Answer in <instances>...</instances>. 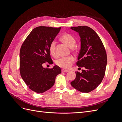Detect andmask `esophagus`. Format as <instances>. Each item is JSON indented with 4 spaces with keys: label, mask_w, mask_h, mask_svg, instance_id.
Wrapping results in <instances>:
<instances>
[{
    "label": "esophagus",
    "mask_w": 122,
    "mask_h": 122,
    "mask_svg": "<svg viewBox=\"0 0 122 122\" xmlns=\"http://www.w3.org/2000/svg\"><path fill=\"white\" fill-rule=\"evenodd\" d=\"M69 71V70H65V69H62L61 70V72L62 73H67V72H68Z\"/></svg>",
    "instance_id": "esophagus-1"
}]
</instances>
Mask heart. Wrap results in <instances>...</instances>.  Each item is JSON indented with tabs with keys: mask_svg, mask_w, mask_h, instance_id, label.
<instances>
[{
	"mask_svg": "<svg viewBox=\"0 0 122 122\" xmlns=\"http://www.w3.org/2000/svg\"><path fill=\"white\" fill-rule=\"evenodd\" d=\"M61 40L62 42L66 44L68 47L71 48L72 51L76 50L75 45L76 41L74 36L68 33H65L62 35L61 37ZM49 51L50 54L53 56L56 55V43L55 41L51 42L49 46ZM74 61V58L73 56H68L66 57H61L55 61L56 64L61 68L68 69L69 68Z\"/></svg>",
	"mask_w": 122,
	"mask_h": 122,
	"instance_id": "heart-1",
	"label": "heart"
}]
</instances>
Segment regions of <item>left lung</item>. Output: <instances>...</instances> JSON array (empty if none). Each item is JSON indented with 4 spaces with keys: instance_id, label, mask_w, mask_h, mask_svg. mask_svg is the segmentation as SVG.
Instances as JSON below:
<instances>
[{
    "instance_id": "1",
    "label": "left lung",
    "mask_w": 122,
    "mask_h": 122,
    "mask_svg": "<svg viewBox=\"0 0 122 122\" xmlns=\"http://www.w3.org/2000/svg\"><path fill=\"white\" fill-rule=\"evenodd\" d=\"M78 32L81 48L77 66L83 68L82 72H76V78L71 86L82 93H89L101 83L107 65V55L102 41L93 29L86 26L72 27Z\"/></svg>"
}]
</instances>
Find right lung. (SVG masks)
<instances>
[{"mask_svg": "<svg viewBox=\"0 0 122 122\" xmlns=\"http://www.w3.org/2000/svg\"><path fill=\"white\" fill-rule=\"evenodd\" d=\"M61 27H36L27 36L20 51V72L22 78L30 89L43 93L52 87L61 69L55 65L51 69L44 68L47 62L52 64L49 51L51 42Z\"/></svg>", "mask_w": 122, "mask_h": 122, "instance_id": "obj_1", "label": "right lung"}]
</instances>
